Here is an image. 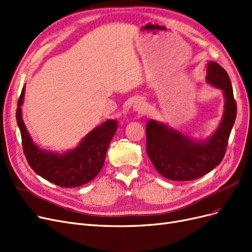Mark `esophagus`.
I'll return each mask as SVG.
<instances>
[{
    "label": "esophagus",
    "mask_w": 252,
    "mask_h": 252,
    "mask_svg": "<svg viewBox=\"0 0 252 252\" xmlns=\"http://www.w3.org/2000/svg\"><path fill=\"white\" fill-rule=\"evenodd\" d=\"M133 109L135 112H137L138 114H145L147 108L145 105V101L142 98H139L135 101V104L133 106Z\"/></svg>",
    "instance_id": "esophagus-1"
}]
</instances>
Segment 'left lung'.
I'll return each instance as SVG.
<instances>
[{
	"mask_svg": "<svg viewBox=\"0 0 252 252\" xmlns=\"http://www.w3.org/2000/svg\"><path fill=\"white\" fill-rule=\"evenodd\" d=\"M207 82L222 90L224 111L216 131L204 140L191 138L168 125L150 120L146 124V153L155 168L171 181H192L209 173L225 155L228 138L237 116L227 72L216 62L207 66Z\"/></svg>",
	"mask_w": 252,
	"mask_h": 252,
	"instance_id": "1",
	"label": "left lung"
}]
</instances>
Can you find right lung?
<instances>
[{"label": "right lung", "instance_id": "1", "mask_svg": "<svg viewBox=\"0 0 252 252\" xmlns=\"http://www.w3.org/2000/svg\"><path fill=\"white\" fill-rule=\"evenodd\" d=\"M24 96L25 86L17 102L16 120L24 154L31 168L44 180L62 188L79 187L94 179L104 166L108 146L118 128L117 120L109 119L93 128L73 150L63 154L41 150L33 142L24 124Z\"/></svg>", "mask_w": 252, "mask_h": 252}]
</instances>
